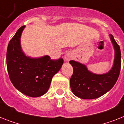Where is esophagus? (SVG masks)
I'll return each instance as SVG.
<instances>
[{
	"label": "esophagus",
	"instance_id": "34e87169",
	"mask_svg": "<svg viewBox=\"0 0 124 124\" xmlns=\"http://www.w3.org/2000/svg\"><path fill=\"white\" fill-rule=\"evenodd\" d=\"M73 54L70 52H68L65 54V56H64V60H65V62H69V60L73 59Z\"/></svg>",
	"mask_w": 124,
	"mask_h": 124
}]
</instances>
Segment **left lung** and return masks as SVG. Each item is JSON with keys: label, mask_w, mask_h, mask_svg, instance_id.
Instances as JSON below:
<instances>
[{"label": "left lung", "mask_w": 124, "mask_h": 124, "mask_svg": "<svg viewBox=\"0 0 124 124\" xmlns=\"http://www.w3.org/2000/svg\"><path fill=\"white\" fill-rule=\"evenodd\" d=\"M109 36L115 54L112 68L107 72L93 73L85 64L75 60L69 61L74 69L70 79V88L77 97L85 100L98 98L110 91L117 82L120 71L121 53L113 35Z\"/></svg>", "instance_id": "1"}]
</instances>
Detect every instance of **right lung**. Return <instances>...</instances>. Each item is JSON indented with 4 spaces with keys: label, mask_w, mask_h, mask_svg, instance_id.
Returning a JSON list of instances; mask_svg holds the SVG:
<instances>
[{
    "label": "right lung",
    "mask_w": 124,
    "mask_h": 124,
    "mask_svg": "<svg viewBox=\"0 0 124 124\" xmlns=\"http://www.w3.org/2000/svg\"><path fill=\"white\" fill-rule=\"evenodd\" d=\"M21 27L9 41L7 50V68L9 78L18 91L30 97H39L48 91L51 81L62 67L64 60H51L48 55L31 57L24 52Z\"/></svg>",
    "instance_id": "right-lung-1"
}]
</instances>
